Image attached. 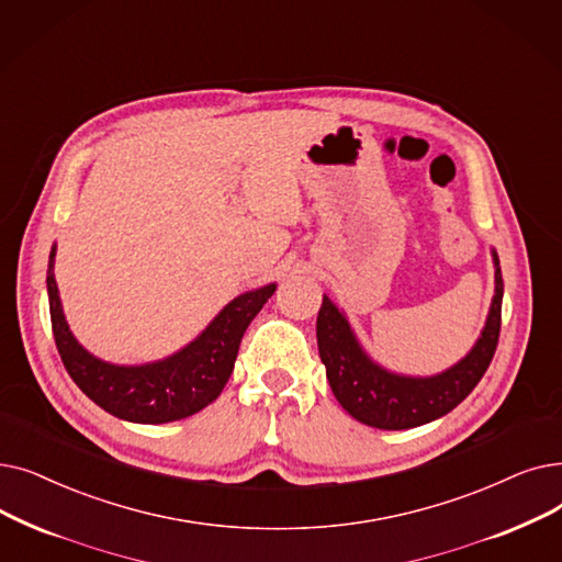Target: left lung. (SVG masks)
<instances>
[{
  "instance_id": "left-lung-1",
  "label": "left lung",
  "mask_w": 562,
  "mask_h": 562,
  "mask_svg": "<svg viewBox=\"0 0 562 562\" xmlns=\"http://www.w3.org/2000/svg\"><path fill=\"white\" fill-rule=\"evenodd\" d=\"M494 263L496 294L482 337L473 351L454 368L429 379L397 376L381 370L362 353L345 316L324 299L319 316H316V339H319V356L326 364L333 395L341 408L362 425L379 429H411L446 416L459 402L467 400L490 368L498 347L503 276L496 252Z\"/></svg>"
}]
</instances>
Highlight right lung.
Wrapping results in <instances>:
<instances>
[{"label": "right lung", "mask_w": 562, "mask_h": 562, "mask_svg": "<svg viewBox=\"0 0 562 562\" xmlns=\"http://www.w3.org/2000/svg\"><path fill=\"white\" fill-rule=\"evenodd\" d=\"M53 268L55 248L47 263V299L66 372L91 402L121 420L142 425L175 423L217 400L232 376L243 333L276 291V284H268L234 299L198 339L167 360L119 368L87 353L70 335Z\"/></svg>", "instance_id": "obj_1"}]
</instances>
